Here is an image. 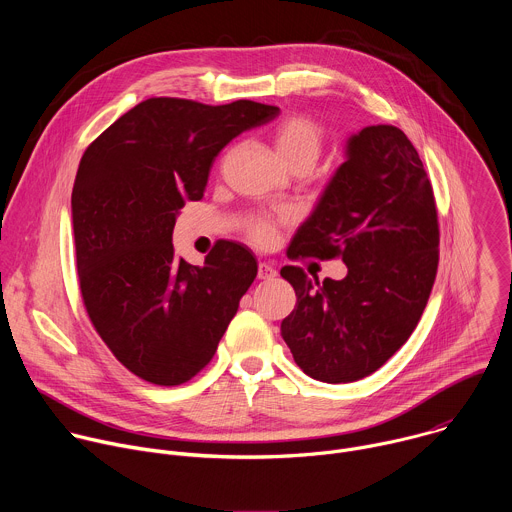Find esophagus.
Wrapping results in <instances>:
<instances>
[{"mask_svg": "<svg viewBox=\"0 0 512 512\" xmlns=\"http://www.w3.org/2000/svg\"><path fill=\"white\" fill-rule=\"evenodd\" d=\"M257 277L263 279V281H269V279L277 277V271H275V267L269 265V263H259V267H257Z\"/></svg>", "mask_w": 512, "mask_h": 512, "instance_id": "1", "label": "esophagus"}]
</instances>
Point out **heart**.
I'll return each instance as SVG.
<instances>
[{"mask_svg":"<svg viewBox=\"0 0 512 512\" xmlns=\"http://www.w3.org/2000/svg\"><path fill=\"white\" fill-rule=\"evenodd\" d=\"M271 139H273L275 154L287 168L304 166L310 170L318 162L322 154V145H324L322 129L318 127V123H314L306 115L283 117L273 127ZM241 227H243V233L259 245H267L275 235V221L261 214L245 216L241 221Z\"/></svg>","mask_w":512,"mask_h":512,"instance_id":"b5f03b06","label":"heart"}]
</instances>
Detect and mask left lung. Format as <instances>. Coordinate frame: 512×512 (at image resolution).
Listing matches in <instances>:
<instances>
[{"label":"left lung","instance_id":"1","mask_svg":"<svg viewBox=\"0 0 512 512\" xmlns=\"http://www.w3.org/2000/svg\"><path fill=\"white\" fill-rule=\"evenodd\" d=\"M431 182L409 137L393 125L352 135L346 162L287 249L289 259H336L348 273L312 279L281 267L298 304L281 336L298 367L322 383L369 377L415 330L440 261Z\"/></svg>","mask_w":512,"mask_h":512}]
</instances>
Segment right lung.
I'll list each match as a JSON object with an SVG mask.
<instances>
[{"mask_svg": "<svg viewBox=\"0 0 512 512\" xmlns=\"http://www.w3.org/2000/svg\"><path fill=\"white\" fill-rule=\"evenodd\" d=\"M273 105L145 99L85 150L72 188V231L87 314L135 377L176 387L212 360L257 275L253 253L216 241L204 265L176 259L172 231L200 200L214 158Z\"/></svg>", "mask_w": 512, "mask_h": 512, "instance_id": "add662e5", "label": "right lung"}]
</instances>
